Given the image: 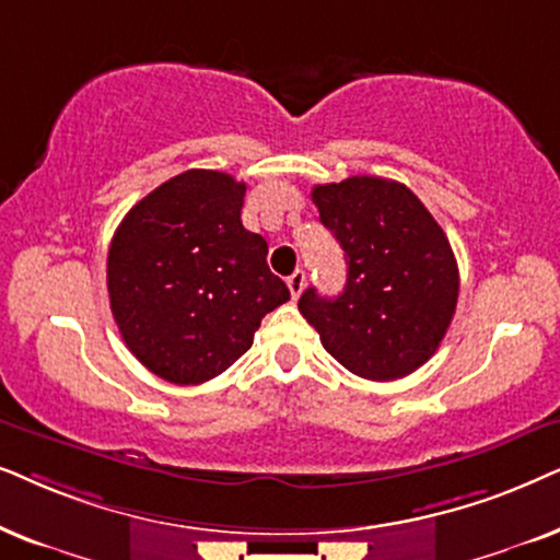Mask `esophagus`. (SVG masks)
Listing matches in <instances>:
<instances>
[{
	"label": "esophagus",
	"mask_w": 560,
	"mask_h": 560,
	"mask_svg": "<svg viewBox=\"0 0 560 560\" xmlns=\"http://www.w3.org/2000/svg\"><path fill=\"white\" fill-rule=\"evenodd\" d=\"M304 281H307V276H304V271L302 268H296V271L289 276L287 279V287H289V292H292V300H296V296L302 294V289H304Z\"/></svg>",
	"instance_id": "1"
}]
</instances>
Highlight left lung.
<instances>
[{"instance_id":"left-lung-1","label":"left lung","mask_w":560,"mask_h":560,"mask_svg":"<svg viewBox=\"0 0 560 560\" xmlns=\"http://www.w3.org/2000/svg\"><path fill=\"white\" fill-rule=\"evenodd\" d=\"M319 222L346 250L338 296L315 287L300 312L335 361L371 382L412 374L435 353L458 302V264L435 218L405 184L350 176L317 184Z\"/></svg>"}]
</instances>
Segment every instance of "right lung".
I'll return each instance as SVG.
<instances>
[{"instance_id":"add662e5","label":"right lung","mask_w":560,"mask_h":560,"mask_svg":"<svg viewBox=\"0 0 560 560\" xmlns=\"http://www.w3.org/2000/svg\"><path fill=\"white\" fill-rule=\"evenodd\" d=\"M245 184L184 171L132 207L107 253V292L125 346L171 384H202L253 346L289 289L268 245L241 222Z\"/></svg>"}]
</instances>
